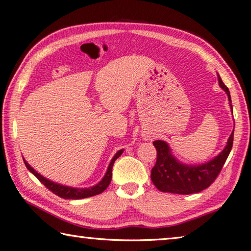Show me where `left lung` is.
Listing matches in <instances>:
<instances>
[{
  "mask_svg": "<svg viewBox=\"0 0 251 251\" xmlns=\"http://www.w3.org/2000/svg\"><path fill=\"white\" fill-rule=\"evenodd\" d=\"M218 82L222 89L228 95L231 102L230 93L227 86L218 75ZM234 131L227 141L225 149L216 158L209 162L200 166L182 165L170 153V148L162 140H154L153 145L157 150V161L151 169V180L158 190L162 192L176 194L199 193L207 189L222 171L227 157L233 147Z\"/></svg>",
  "mask_w": 251,
  "mask_h": 251,
  "instance_id": "8db88e82",
  "label": "left lung"
}]
</instances>
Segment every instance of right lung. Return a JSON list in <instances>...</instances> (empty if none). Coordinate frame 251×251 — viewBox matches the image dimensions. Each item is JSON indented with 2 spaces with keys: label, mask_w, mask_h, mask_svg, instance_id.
I'll use <instances>...</instances> for the list:
<instances>
[{
  "label": "right lung",
  "mask_w": 251,
  "mask_h": 251,
  "mask_svg": "<svg viewBox=\"0 0 251 251\" xmlns=\"http://www.w3.org/2000/svg\"><path fill=\"white\" fill-rule=\"evenodd\" d=\"M123 153V150H120V151H117L115 156L112 159V161L110 163V166H108V169L105 173V176L102 179V181L98 183L97 185L92 186V188H88V189H75V188H69V186H65V185H60V184H57L54 183V182H51L47 180L46 177H44L39 175V173L36 172L33 168H31L28 163H27L24 159L25 162V166L27 169H28L33 175L37 177V179L42 182V183L46 186L47 189H49L51 192H53L58 197H60L62 199H71V200H79V199H84V198H90V197H94V195H98L100 193H102L103 191H105L106 188L111 183V180H112V169H113V165L114 162H115L116 159L121 156Z\"/></svg>",
  "instance_id": "obj_1"
}]
</instances>
